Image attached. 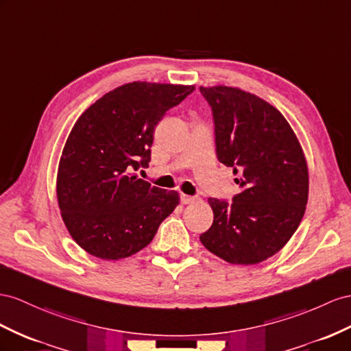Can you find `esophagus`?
I'll use <instances>...</instances> for the list:
<instances>
[{"instance_id":"esophagus-1","label":"esophagus","mask_w":351,"mask_h":351,"mask_svg":"<svg viewBox=\"0 0 351 351\" xmlns=\"http://www.w3.org/2000/svg\"><path fill=\"white\" fill-rule=\"evenodd\" d=\"M195 202V197L191 195H186V194H181V203L182 204H191Z\"/></svg>"}]
</instances>
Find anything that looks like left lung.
Listing matches in <instances>:
<instances>
[{"label": "left lung", "instance_id": "left-lung-1", "mask_svg": "<svg viewBox=\"0 0 351 351\" xmlns=\"http://www.w3.org/2000/svg\"><path fill=\"white\" fill-rule=\"evenodd\" d=\"M215 123L217 156L232 167L241 193L209 199L212 227L203 246L230 264L254 265L280 250L298 228L308 200V167L282 112L245 90L200 87Z\"/></svg>", "mask_w": 351, "mask_h": 351}]
</instances>
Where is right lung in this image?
<instances>
[{"label":"right lung","mask_w":351,"mask_h":351,"mask_svg":"<svg viewBox=\"0 0 351 351\" xmlns=\"http://www.w3.org/2000/svg\"><path fill=\"white\" fill-rule=\"evenodd\" d=\"M194 86L133 82L80 115L62 151L56 193L75 243L115 261L148 246L179 204L176 191L151 186L134 170L148 167L158 121Z\"/></svg>","instance_id":"add662e5"}]
</instances>
